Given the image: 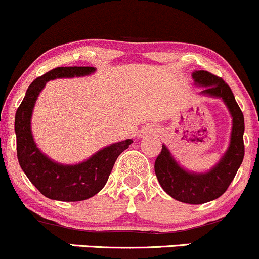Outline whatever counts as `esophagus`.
<instances>
[{
  "mask_svg": "<svg viewBox=\"0 0 259 259\" xmlns=\"http://www.w3.org/2000/svg\"><path fill=\"white\" fill-rule=\"evenodd\" d=\"M146 133H147V131H141V132H140V137H143V136L146 135Z\"/></svg>",
  "mask_w": 259,
  "mask_h": 259,
  "instance_id": "34e87169",
  "label": "esophagus"
}]
</instances>
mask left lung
Instances as JSON below:
<instances>
[{
    "instance_id": "obj_1",
    "label": "left lung",
    "mask_w": 259,
    "mask_h": 259,
    "mask_svg": "<svg viewBox=\"0 0 259 259\" xmlns=\"http://www.w3.org/2000/svg\"><path fill=\"white\" fill-rule=\"evenodd\" d=\"M194 82L201 86L200 95L221 99L232 117L230 144L216 165L205 173H195L183 168L165 144L154 163L157 179L163 190L178 201L199 205L218 199L227 190L244 157V118L230 86L216 75L205 70H195Z\"/></svg>"
}]
</instances>
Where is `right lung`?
<instances>
[{"instance_id": "obj_1", "label": "right lung", "mask_w": 259, "mask_h": 259, "mask_svg": "<svg viewBox=\"0 0 259 259\" xmlns=\"http://www.w3.org/2000/svg\"><path fill=\"white\" fill-rule=\"evenodd\" d=\"M93 66H60L35 79L27 89L15 118L17 157L22 170L33 185L48 199L82 201L96 195L107 183L116 159L130 147L132 140L110 144L77 164H62L47 157L35 144L30 121L40 91L48 81L65 77L86 76L95 73Z\"/></svg>"}]
</instances>
